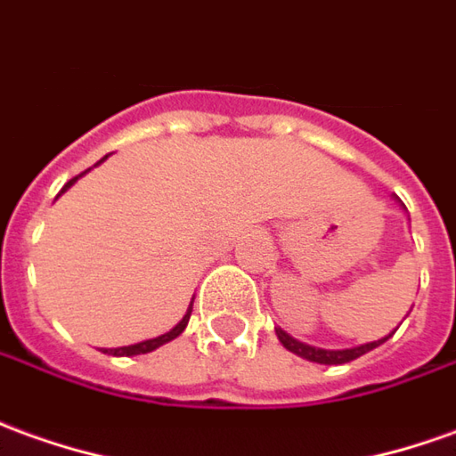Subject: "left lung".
Listing matches in <instances>:
<instances>
[{"instance_id":"left-lung-1","label":"left lung","mask_w":456,"mask_h":456,"mask_svg":"<svg viewBox=\"0 0 456 456\" xmlns=\"http://www.w3.org/2000/svg\"><path fill=\"white\" fill-rule=\"evenodd\" d=\"M397 200V197H395ZM400 202V200H397ZM400 207L405 209V205L400 202ZM276 330V338L281 340V346L286 350H291L296 353L298 358H304V361H311V362H321V365H343V362H350L355 361V358H361L365 353H370L372 348H378V346H383L385 340L390 338V336H385L380 340H370V343H362V346H353V348H340V350H328V348H316V346H308V343H301V340H296L294 336H289L286 330L281 328H273Z\"/></svg>"}]
</instances>
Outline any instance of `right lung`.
Wrapping results in <instances>:
<instances>
[{"label":"right lung","mask_w":456,"mask_h":456,"mask_svg":"<svg viewBox=\"0 0 456 456\" xmlns=\"http://www.w3.org/2000/svg\"><path fill=\"white\" fill-rule=\"evenodd\" d=\"M106 158H108V155H106ZM106 158H103V160H106ZM103 160H101V162H103ZM101 162H95V165H101ZM88 170H91V167H88ZM88 170H86V173H88ZM86 173H81L78 177H84ZM78 177H73V180H69V183L63 184V190L56 197H61L63 192H66V190H69V187H71L76 180H78ZM192 301H195V298H192ZM190 316H192V304H190V308H187V314L183 316V321H180V323H177L175 328H170L167 333H162V336H158V338L140 340V343H133V346H123V348H103V353H108V355H142V353H152L155 348H160V346H165V343H170V340L177 338V336L183 333L184 328H187V323H190Z\"/></svg>","instance_id":"1"}]
</instances>
